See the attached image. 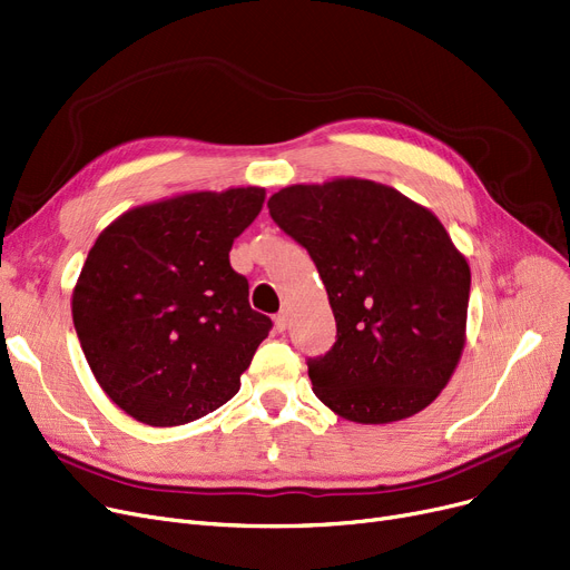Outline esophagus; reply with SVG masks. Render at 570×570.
Masks as SVG:
<instances>
[{"mask_svg": "<svg viewBox=\"0 0 570 570\" xmlns=\"http://www.w3.org/2000/svg\"><path fill=\"white\" fill-rule=\"evenodd\" d=\"M275 326H277L279 333H284V331L288 328V314H286V312H279V314L275 316Z\"/></svg>", "mask_w": 570, "mask_h": 570, "instance_id": "34e87169", "label": "esophagus"}]
</instances>
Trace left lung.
I'll return each instance as SVG.
<instances>
[{
    "label": "left lung",
    "instance_id": "obj_1",
    "mask_svg": "<svg viewBox=\"0 0 570 570\" xmlns=\"http://www.w3.org/2000/svg\"><path fill=\"white\" fill-rule=\"evenodd\" d=\"M267 209L307 249L335 314V344L307 358L316 399L358 424L431 405L461 358L470 293L440 220L367 179L288 186Z\"/></svg>",
    "mask_w": 570,
    "mask_h": 570
}]
</instances>
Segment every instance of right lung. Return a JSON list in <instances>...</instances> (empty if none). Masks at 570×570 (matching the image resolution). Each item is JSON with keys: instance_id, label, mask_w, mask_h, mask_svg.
<instances>
[{"instance_id": "right-lung-1", "label": "right lung", "mask_w": 570, "mask_h": 570, "mask_svg": "<svg viewBox=\"0 0 570 570\" xmlns=\"http://www.w3.org/2000/svg\"><path fill=\"white\" fill-rule=\"evenodd\" d=\"M263 188L188 193L130 209L97 237L71 295L81 350L109 399L148 426L200 419L239 391L267 337L230 267Z\"/></svg>"}]
</instances>
